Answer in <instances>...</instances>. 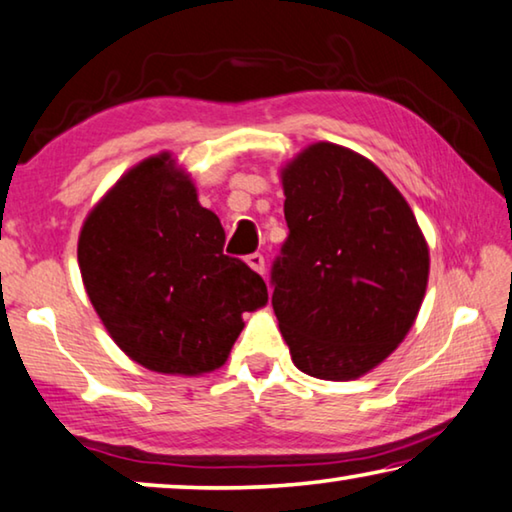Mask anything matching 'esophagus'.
<instances>
[{"mask_svg":"<svg viewBox=\"0 0 512 512\" xmlns=\"http://www.w3.org/2000/svg\"><path fill=\"white\" fill-rule=\"evenodd\" d=\"M247 265H249L254 272L265 274V258H263L261 254H249V256H247Z\"/></svg>","mask_w":512,"mask_h":512,"instance_id":"34e87169","label":"esophagus"}]
</instances>
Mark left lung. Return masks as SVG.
Listing matches in <instances>:
<instances>
[{
	"mask_svg": "<svg viewBox=\"0 0 512 512\" xmlns=\"http://www.w3.org/2000/svg\"><path fill=\"white\" fill-rule=\"evenodd\" d=\"M288 240L272 309L293 364L318 380L373 371L410 332L430 254L416 217L368 157L318 141L281 169Z\"/></svg>",
	"mask_w": 512,
	"mask_h": 512,
	"instance_id": "1",
	"label": "left lung"
}]
</instances>
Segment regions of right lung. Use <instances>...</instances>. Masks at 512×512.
Instances as JSON below:
<instances>
[{
  "label": "right lung",
  "mask_w": 512,
  "mask_h": 512,
  "mask_svg": "<svg viewBox=\"0 0 512 512\" xmlns=\"http://www.w3.org/2000/svg\"><path fill=\"white\" fill-rule=\"evenodd\" d=\"M224 229L169 151L141 160L86 215L77 261L86 295L114 343L162 375L224 366L242 313L267 286L224 254Z\"/></svg>",
  "instance_id": "add662e5"
}]
</instances>
